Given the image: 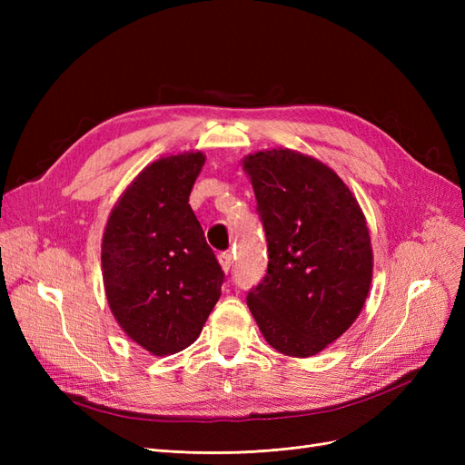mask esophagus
<instances>
[{"label": "esophagus", "mask_w": 465, "mask_h": 465, "mask_svg": "<svg viewBox=\"0 0 465 465\" xmlns=\"http://www.w3.org/2000/svg\"><path fill=\"white\" fill-rule=\"evenodd\" d=\"M219 263L223 267V272L229 273L232 267V254H229V252H223V254H219Z\"/></svg>", "instance_id": "34e87169"}]
</instances>
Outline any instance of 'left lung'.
I'll use <instances>...</instances> for the list:
<instances>
[{
    "label": "left lung",
    "mask_w": 465,
    "mask_h": 465,
    "mask_svg": "<svg viewBox=\"0 0 465 465\" xmlns=\"http://www.w3.org/2000/svg\"><path fill=\"white\" fill-rule=\"evenodd\" d=\"M244 171L270 258L248 308L279 353L312 357L349 330L367 301V221L343 180L306 154L260 151L244 159Z\"/></svg>",
    "instance_id": "obj_1"
}]
</instances>
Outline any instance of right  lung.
<instances>
[{
    "label": "right lung",
    "instance_id": "1",
    "mask_svg": "<svg viewBox=\"0 0 465 465\" xmlns=\"http://www.w3.org/2000/svg\"><path fill=\"white\" fill-rule=\"evenodd\" d=\"M203 153L154 161L122 193L103 236V277L122 330L153 355L198 340L224 273L188 203Z\"/></svg>",
    "mask_w": 465,
    "mask_h": 465
}]
</instances>
